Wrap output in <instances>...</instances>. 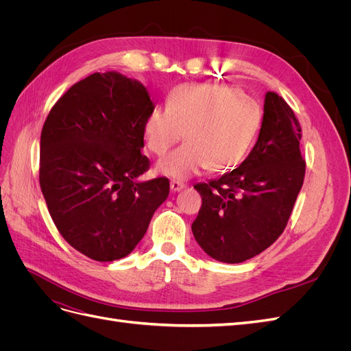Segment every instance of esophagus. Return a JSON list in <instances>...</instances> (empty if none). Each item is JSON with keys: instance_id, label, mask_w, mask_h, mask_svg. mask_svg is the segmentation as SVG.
Masks as SVG:
<instances>
[{"instance_id": "34e87169", "label": "esophagus", "mask_w": 351, "mask_h": 351, "mask_svg": "<svg viewBox=\"0 0 351 351\" xmlns=\"http://www.w3.org/2000/svg\"><path fill=\"white\" fill-rule=\"evenodd\" d=\"M169 187H171V192H180V190H183L186 186H184V183H182V182H177V180H173L171 183H169Z\"/></svg>"}]
</instances>
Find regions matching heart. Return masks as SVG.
Masks as SVG:
<instances>
[{
  "instance_id": "obj_1",
  "label": "heart",
  "mask_w": 351,
  "mask_h": 351,
  "mask_svg": "<svg viewBox=\"0 0 351 351\" xmlns=\"http://www.w3.org/2000/svg\"><path fill=\"white\" fill-rule=\"evenodd\" d=\"M262 117L258 99L234 86L184 83L168 95L167 108L155 107L145 117L143 136L147 149L164 155L186 132L187 142L156 164L159 174L186 180L205 168H236L256 139Z\"/></svg>"
}]
</instances>
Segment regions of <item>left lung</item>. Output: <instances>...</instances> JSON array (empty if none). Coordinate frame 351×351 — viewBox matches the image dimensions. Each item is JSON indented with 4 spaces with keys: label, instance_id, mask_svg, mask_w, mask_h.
Here are the masks:
<instances>
[{
    "label": "left lung",
    "instance_id": "8db88e82",
    "mask_svg": "<svg viewBox=\"0 0 351 351\" xmlns=\"http://www.w3.org/2000/svg\"><path fill=\"white\" fill-rule=\"evenodd\" d=\"M302 129L278 93L267 92L258 142L240 167L195 189L202 208L192 224L199 246L215 261L240 263L277 240L303 186Z\"/></svg>",
    "mask_w": 351,
    "mask_h": 351
}]
</instances>
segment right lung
I'll return each mask as SVG.
<instances>
[{
  "mask_svg": "<svg viewBox=\"0 0 351 351\" xmlns=\"http://www.w3.org/2000/svg\"><path fill=\"white\" fill-rule=\"evenodd\" d=\"M155 105L119 71L93 73L62 95L40 133L39 183L49 215L71 247L99 262L132 253L169 193L149 168L143 121Z\"/></svg>",
  "mask_w": 351,
  "mask_h": 351,
  "instance_id": "right-lung-1",
  "label": "right lung"
}]
</instances>
